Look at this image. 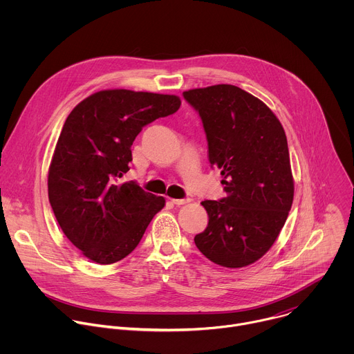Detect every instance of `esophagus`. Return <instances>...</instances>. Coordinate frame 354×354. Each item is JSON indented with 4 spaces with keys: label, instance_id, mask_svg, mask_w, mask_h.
<instances>
[{
    "label": "esophagus",
    "instance_id": "esophagus-1",
    "mask_svg": "<svg viewBox=\"0 0 354 354\" xmlns=\"http://www.w3.org/2000/svg\"><path fill=\"white\" fill-rule=\"evenodd\" d=\"M171 201H172V203H174L175 206H182V205L189 203L190 198H172Z\"/></svg>",
    "mask_w": 354,
    "mask_h": 354
}]
</instances>
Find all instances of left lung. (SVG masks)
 I'll return each mask as SVG.
<instances>
[{
  "instance_id": "8db88e82",
  "label": "left lung",
  "mask_w": 354,
  "mask_h": 354,
  "mask_svg": "<svg viewBox=\"0 0 354 354\" xmlns=\"http://www.w3.org/2000/svg\"><path fill=\"white\" fill-rule=\"evenodd\" d=\"M183 97L203 122L209 161L221 169L227 193L201 201L209 224L194 243L220 266H248L272 248L292 205L284 129L261 99L235 85L190 89Z\"/></svg>"
}]
</instances>
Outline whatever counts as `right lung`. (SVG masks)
Here are the masks:
<instances>
[{
    "mask_svg": "<svg viewBox=\"0 0 354 354\" xmlns=\"http://www.w3.org/2000/svg\"><path fill=\"white\" fill-rule=\"evenodd\" d=\"M179 106L175 95L108 89L68 115L48 168V201L66 236L88 259L111 265L126 258L165 206L162 196L120 178L130 169L131 145L142 127Z\"/></svg>",
    "mask_w": 354,
    "mask_h": 354,
    "instance_id": "1",
    "label": "right lung"
}]
</instances>
